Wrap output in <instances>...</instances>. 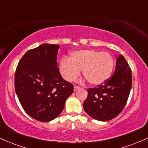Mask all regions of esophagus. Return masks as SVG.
<instances>
[{
    "label": "esophagus",
    "instance_id": "1",
    "mask_svg": "<svg viewBox=\"0 0 148 148\" xmlns=\"http://www.w3.org/2000/svg\"><path fill=\"white\" fill-rule=\"evenodd\" d=\"M79 88H80L78 87V86H74V91H76V90H79Z\"/></svg>",
    "mask_w": 148,
    "mask_h": 148
}]
</instances>
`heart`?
<instances>
[{
  "mask_svg": "<svg viewBox=\"0 0 148 148\" xmlns=\"http://www.w3.org/2000/svg\"><path fill=\"white\" fill-rule=\"evenodd\" d=\"M115 60L111 53L94 49H81L70 53L69 58H63L59 69L66 81H72L80 74V70L90 84L99 86L111 76Z\"/></svg>",
  "mask_w": 148,
  "mask_h": 148,
  "instance_id": "obj_1",
  "label": "heart"
}]
</instances>
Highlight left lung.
<instances>
[{"mask_svg":"<svg viewBox=\"0 0 148 148\" xmlns=\"http://www.w3.org/2000/svg\"><path fill=\"white\" fill-rule=\"evenodd\" d=\"M132 71L123 55L117 58L116 67L111 79L98 88H90L84 103L85 111L99 121L112 120L121 113L132 89Z\"/></svg>","mask_w":148,"mask_h":148,"instance_id":"left-lung-1","label":"left lung"}]
</instances>
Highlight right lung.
<instances>
[{"instance_id": "add662e5", "label": "right lung", "mask_w": 148, "mask_h": 148, "mask_svg": "<svg viewBox=\"0 0 148 148\" xmlns=\"http://www.w3.org/2000/svg\"><path fill=\"white\" fill-rule=\"evenodd\" d=\"M60 46L42 44L28 51L16 67L14 87L22 107L40 122L56 118L74 86L61 76L57 62Z\"/></svg>"}]
</instances>
